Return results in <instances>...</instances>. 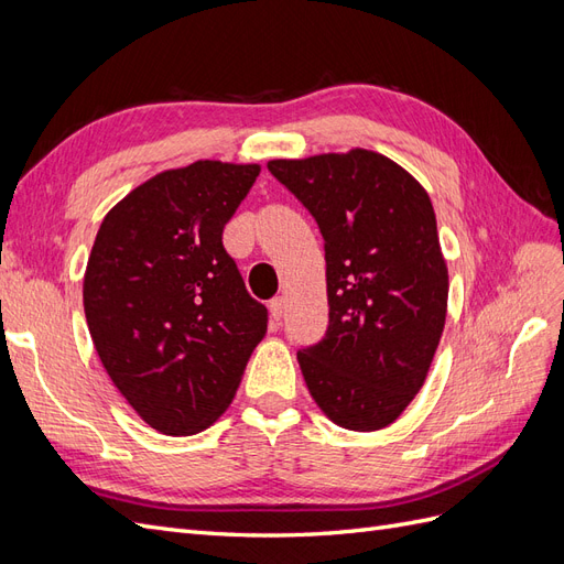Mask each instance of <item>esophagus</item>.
<instances>
[{
    "label": "esophagus",
    "mask_w": 564,
    "mask_h": 564,
    "mask_svg": "<svg viewBox=\"0 0 564 564\" xmlns=\"http://www.w3.org/2000/svg\"><path fill=\"white\" fill-rule=\"evenodd\" d=\"M284 308H286V299L284 296H275V299L270 301V315L275 317V319H280L284 315Z\"/></svg>",
    "instance_id": "34e87169"
}]
</instances>
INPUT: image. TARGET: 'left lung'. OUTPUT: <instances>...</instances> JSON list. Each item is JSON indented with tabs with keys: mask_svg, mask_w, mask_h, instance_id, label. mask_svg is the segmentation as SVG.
Masks as SVG:
<instances>
[{
	"mask_svg": "<svg viewBox=\"0 0 564 564\" xmlns=\"http://www.w3.org/2000/svg\"><path fill=\"white\" fill-rule=\"evenodd\" d=\"M268 172L324 237L329 327L296 352L305 386L344 429H386L421 390L445 329L449 278L431 197L362 148L272 160Z\"/></svg>",
	"mask_w": 564,
	"mask_h": 564,
	"instance_id": "1",
	"label": "left lung"
}]
</instances>
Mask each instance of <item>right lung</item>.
Here are the masks:
<instances>
[{
    "instance_id": "add662e5",
    "label": "right lung",
    "mask_w": 564,
    "mask_h": 564,
    "mask_svg": "<svg viewBox=\"0 0 564 564\" xmlns=\"http://www.w3.org/2000/svg\"><path fill=\"white\" fill-rule=\"evenodd\" d=\"M259 164L199 160L131 191L98 228L84 313L108 377L164 435H193L232 402L265 305L249 296L224 228Z\"/></svg>"
}]
</instances>
